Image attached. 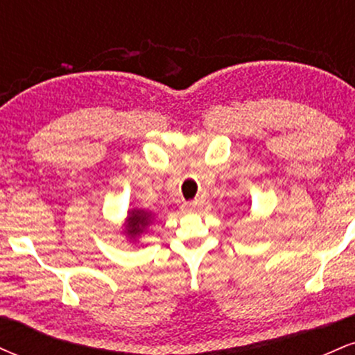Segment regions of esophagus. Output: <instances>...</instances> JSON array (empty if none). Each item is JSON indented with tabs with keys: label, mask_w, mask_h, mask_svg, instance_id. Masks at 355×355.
Masks as SVG:
<instances>
[{
	"label": "esophagus",
	"mask_w": 355,
	"mask_h": 355,
	"mask_svg": "<svg viewBox=\"0 0 355 355\" xmlns=\"http://www.w3.org/2000/svg\"><path fill=\"white\" fill-rule=\"evenodd\" d=\"M183 207H185V210L187 211H197L198 209H200V207H202V200H193V202H187L185 203V205H183Z\"/></svg>",
	"instance_id": "1"
}]
</instances>
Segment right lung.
<instances>
[{"label": "right lung", "mask_w": 355, "mask_h": 355, "mask_svg": "<svg viewBox=\"0 0 355 355\" xmlns=\"http://www.w3.org/2000/svg\"><path fill=\"white\" fill-rule=\"evenodd\" d=\"M152 222H153L152 211L132 209L128 211V217H126V225L123 230L125 235L130 240H137L150 225H152Z\"/></svg>", "instance_id": "add662e5"}]
</instances>
